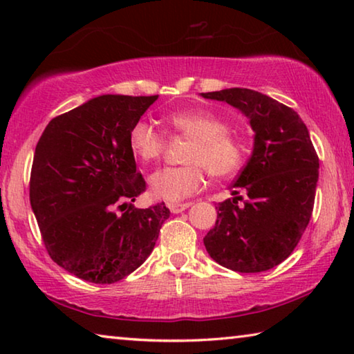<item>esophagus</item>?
Masks as SVG:
<instances>
[{"label": "esophagus", "instance_id": "1", "mask_svg": "<svg viewBox=\"0 0 354 354\" xmlns=\"http://www.w3.org/2000/svg\"><path fill=\"white\" fill-rule=\"evenodd\" d=\"M192 203H170L169 205V209L173 212V214H179L185 211V209L190 207Z\"/></svg>", "mask_w": 354, "mask_h": 354}]
</instances>
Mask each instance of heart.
<instances>
[{"mask_svg":"<svg viewBox=\"0 0 354 354\" xmlns=\"http://www.w3.org/2000/svg\"><path fill=\"white\" fill-rule=\"evenodd\" d=\"M170 127L192 140L181 167H164L148 178L154 198L181 201L198 192L205 184V173L214 178H227L241 169L245 159V143L230 133V124L215 113L201 109L176 111L167 115ZM129 148L143 162L156 160L165 149L164 136L153 123L136 122L129 129Z\"/></svg>","mask_w":354,"mask_h":354,"instance_id":"1","label":"heart"}]
</instances>
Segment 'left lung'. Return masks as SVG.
Instances as JSON below:
<instances>
[{
    "instance_id": "left-lung-1",
    "label": "left lung",
    "mask_w": 354,
    "mask_h": 354,
    "mask_svg": "<svg viewBox=\"0 0 354 354\" xmlns=\"http://www.w3.org/2000/svg\"><path fill=\"white\" fill-rule=\"evenodd\" d=\"M225 101L250 120L253 151L217 206V221L203 239L209 256L230 270L259 273L290 256L310 220L319 181V156L298 113L251 88L201 93ZM242 189L248 198L238 205Z\"/></svg>"
}]
</instances>
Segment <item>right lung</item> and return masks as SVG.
Returning <instances> with one entry per match:
<instances>
[{
    "label": "right lung",
    "mask_w": 354,
    "mask_h": 354,
    "mask_svg": "<svg viewBox=\"0 0 354 354\" xmlns=\"http://www.w3.org/2000/svg\"><path fill=\"white\" fill-rule=\"evenodd\" d=\"M158 100L101 95L53 118L35 147L29 200L51 259L95 284H112L151 254L169 207L137 209L145 179L129 129Z\"/></svg>",
    "instance_id": "add662e5"
}]
</instances>
